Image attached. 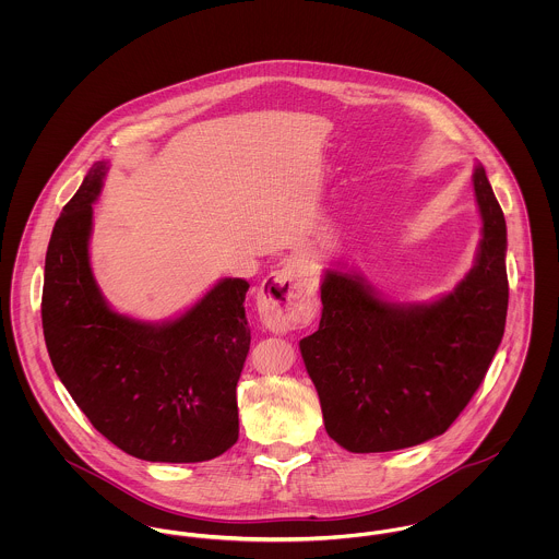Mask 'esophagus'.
<instances>
[{
  "label": "esophagus",
  "mask_w": 559,
  "mask_h": 559,
  "mask_svg": "<svg viewBox=\"0 0 559 559\" xmlns=\"http://www.w3.org/2000/svg\"><path fill=\"white\" fill-rule=\"evenodd\" d=\"M258 310L262 324L273 333H286L308 324L317 314V286L299 262L273 271L260 286Z\"/></svg>",
  "instance_id": "1"
}]
</instances>
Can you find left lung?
<instances>
[{
	"instance_id": "obj_1",
	"label": "left lung",
	"mask_w": 559,
	"mask_h": 559,
	"mask_svg": "<svg viewBox=\"0 0 559 559\" xmlns=\"http://www.w3.org/2000/svg\"><path fill=\"white\" fill-rule=\"evenodd\" d=\"M474 269L432 304H392L355 273L324 271L319 331L299 342L326 435L392 452L443 435L478 392L508 312L506 219L481 165Z\"/></svg>"
}]
</instances>
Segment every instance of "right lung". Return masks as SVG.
Wrapping results in <instances>:
<instances>
[{
    "mask_svg": "<svg viewBox=\"0 0 559 559\" xmlns=\"http://www.w3.org/2000/svg\"><path fill=\"white\" fill-rule=\"evenodd\" d=\"M105 174V160L90 167L47 247L43 331L51 364L92 426L122 452L151 463L211 461L239 439L249 284L226 277L165 322L114 312L90 266L92 204Z\"/></svg>",
    "mask_w": 559,
    "mask_h": 559,
    "instance_id": "obj_1",
    "label": "right lung"
}]
</instances>
